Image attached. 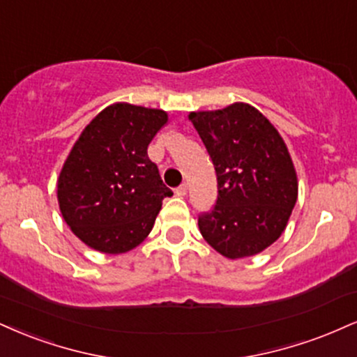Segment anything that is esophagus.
Returning a JSON list of instances; mask_svg holds the SVG:
<instances>
[{
    "mask_svg": "<svg viewBox=\"0 0 357 357\" xmlns=\"http://www.w3.org/2000/svg\"><path fill=\"white\" fill-rule=\"evenodd\" d=\"M176 195H178V196H186L188 195V184L183 183L181 186L176 188Z\"/></svg>",
    "mask_w": 357,
    "mask_h": 357,
    "instance_id": "34e87169",
    "label": "esophagus"
}]
</instances>
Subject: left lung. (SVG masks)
<instances>
[{"mask_svg":"<svg viewBox=\"0 0 357 357\" xmlns=\"http://www.w3.org/2000/svg\"><path fill=\"white\" fill-rule=\"evenodd\" d=\"M188 118L218 178L216 206L197 218L204 241L227 259L259 255L284 233L298 199V174L284 139L248 102L192 111Z\"/></svg>","mask_w":357,"mask_h":357,"instance_id":"left-lung-1","label":"left lung"}]
</instances>
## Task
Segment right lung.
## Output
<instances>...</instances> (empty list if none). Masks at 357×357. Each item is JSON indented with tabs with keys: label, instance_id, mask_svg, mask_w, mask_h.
Listing matches in <instances>:
<instances>
[{
	"label": "right lung",
	"instance_id": "right-lung-1",
	"mask_svg": "<svg viewBox=\"0 0 357 357\" xmlns=\"http://www.w3.org/2000/svg\"><path fill=\"white\" fill-rule=\"evenodd\" d=\"M167 123L156 108L114 102L84 128L58 176L63 220L86 246L123 255L148 238L162 199V184L148 146Z\"/></svg>",
	"mask_w": 357,
	"mask_h": 357
}]
</instances>
